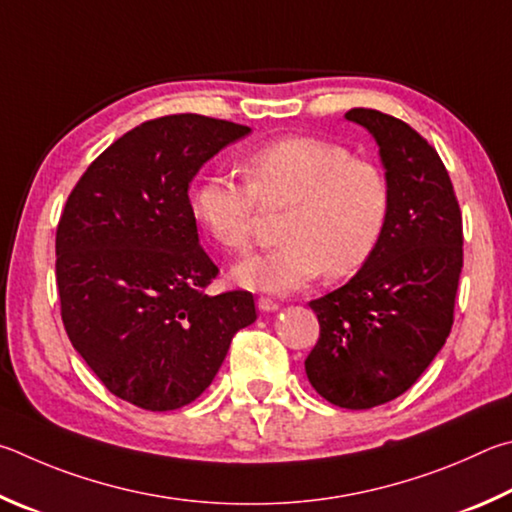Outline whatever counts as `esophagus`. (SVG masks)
I'll use <instances>...</instances> for the list:
<instances>
[{
	"label": "esophagus",
	"instance_id": "1",
	"mask_svg": "<svg viewBox=\"0 0 512 512\" xmlns=\"http://www.w3.org/2000/svg\"><path fill=\"white\" fill-rule=\"evenodd\" d=\"M256 303H258V310H261V312H274V310L281 308L279 301H274L270 297H258Z\"/></svg>",
	"mask_w": 512,
	"mask_h": 512
}]
</instances>
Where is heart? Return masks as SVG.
<instances>
[{"label": "heart", "mask_w": 512, "mask_h": 512, "mask_svg": "<svg viewBox=\"0 0 512 512\" xmlns=\"http://www.w3.org/2000/svg\"><path fill=\"white\" fill-rule=\"evenodd\" d=\"M245 184L211 175L195 188L193 215L227 251H247L261 211H281L283 245L247 256L233 281L263 292H292L321 272L344 279L371 261L391 215V184L371 159L319 137H283L247 152Z\"/></svg>", "instance_id": "obj_1"}]
</instances>
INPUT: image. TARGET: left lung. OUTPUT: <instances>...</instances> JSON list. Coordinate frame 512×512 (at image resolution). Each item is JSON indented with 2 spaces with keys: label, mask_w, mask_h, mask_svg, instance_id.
<instances>
[{
  "label": "left lung",
  "mask_w": 512,
  "mask_h": 512,
  "mask_svg": "<svg viewBox=\"0 0 512 512\" xmlns=\"http://www.w3.org/2000/svg\"><path fill=\"white\" fill-rule=\"evenodd\" d=\"M346 119L378 141L391 215L371 261L339 290L310 301L319 339L306 373L333 405L371 409L402 396L450 335L463 220L445 164L411 125L366 107H353Z\"/></svg>",
  "instance_id": "8db88e82"
}]
</instances>
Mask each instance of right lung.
<instances>
[{"label":"right lung","instance_id":"right-lung-1","mask_svg":"<svg viewBox=\"0 0 512 512\" xmlns=\"http://www.w3.org/2000/svg\"><path fill=\"white\" fill-rule=\"evenodd\" d=\"M249 132L202 114L159 116L103 150L69 193L56 231L62 324L116 398L148 411L188 405L256 321L251 292L206 294L218 267L188 200L197 170Z\"/></svg>","mask_w":512,"mask_h":512}]
</instances>
